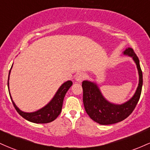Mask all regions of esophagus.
I'll return each instance as SVG.
<instances>
[{
	"mask_svg": "<svg viewBox=\"0 0 150 150\" xmlns=\"http://www.w3.org/2000/svg\"><path fill=\"white\" fill-rule=\"evenodd\" d=\"M85 78H86V75H85L84 72H80V73L77 74L76 77H75V80H76V81H78V83H80V82L83 81Z\"/></svg>",
	"mask_w": 150,
	"mask_h": 150,
	"instance_id": "34e87169",
	"label": "esophagus"
}]
</instances>
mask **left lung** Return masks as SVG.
Masks as SVG:
<instances>
[{
    "mask_svg": "<svg viewBox=\"0 0 150 150\" xmlns=\"http://www.w3.org/2000/svg\"><path fill=\"white\" fill-rule=\"evenodd\" d=\"M123 54L132 57L139 73V84L131 99L123 104H114L105 99L96 83L88 80L82 83L85 111L93 120L100 125H107L124 120L132 112L140 98L143 80L139 60L131 47L127 48Z\"/></svg>",
    "mask_w": 150,
    "mask_h": 150,
    "instance_id": "1",
    "label": "left lung"
}]
</instances>
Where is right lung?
I'll return each mask as SVG.
<instances>
[{
	"mask_svg": "<svg viewBox=\"0 0 150 150\" xmlns=\"http://www.w3.org/2000/svg\"><path fill=\"white\" fill-rule=\"evenodd\" d=\"M13 67V65H12ZM11 67V68H12ZM11 70L9 71V75H8V80H9V75L11 73ZM8 80V91L9 90V83ZM72 82L71 80L64 83L59 88L57 91L54 95L53 98L50 100L49 103H47L45 107H43L41 109L37 110V111L33 112H25L21 111V110L16 106L15 103L11 98V93H9L11 99L12 100V103L13 106L16 108V111L18 112V114L22 116L23 117L25 120H28L31 122L37 123V124H42V123H48L51 122L52 121L55 120L60 114L62 110V103H63V100L65 98V95L69 88L72 86Z\"/></svg>",
	"mask_w": 150,
	"mask_h": 150,
	"instance_id": "obj_1",
	"label": "right lung"
}]
</instances>
